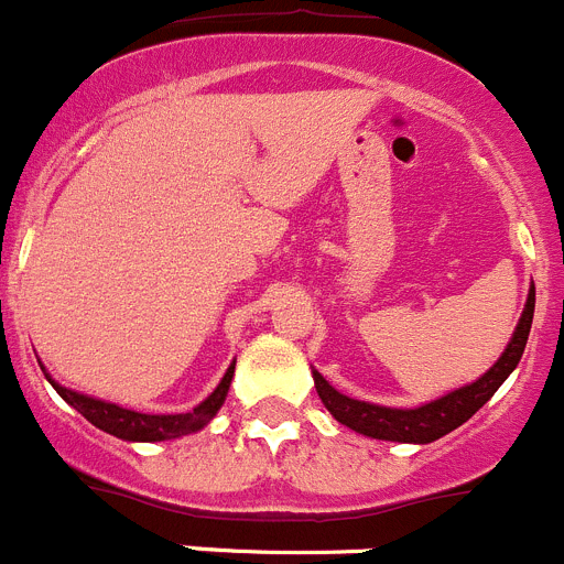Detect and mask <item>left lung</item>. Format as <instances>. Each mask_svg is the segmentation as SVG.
Returning <instances> with one entry per match:
<instances>
[{
  "label": "left lung",
  "instance_id": "8db88e82",
  "mask_svg": "<svg viewBox=\"0 0 564 564\" xmlns=\"http://www.w3.org/2000/svg\"><path fill=\"white\" fill-rule=\"evenodd\" d=\"M531 319H534V286H531L523 317H520L512 341L507 345L501 359L489 367L476 383L456 389V392L445 394V398H440V401L434 403H425V406L420 409H387L376 406V403L354 401V398L336 392L317 370H314V387H317L325 409H328L341 425H347V429L359 431V434L365 436H372V440L420 442V445H425V442L440 440V436L451 434V431L459 429L462 423H467V420L498 392V387L507 381L509 372L518 367L520 356H523L525 341H529Z\"/></svg>",
  "mask_w": 564,
  "mask_h": 564
}]
</instances>
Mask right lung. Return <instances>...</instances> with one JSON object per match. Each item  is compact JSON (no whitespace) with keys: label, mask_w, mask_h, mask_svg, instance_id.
Returning a JSON list of instances; mask_svg holds the SVG:
<instances>
[{"label":"right lung","mask_w":564,"mask_h":564,"mask_svg":"<svg viewBox=\"0 0 564 564\" xmlns=\"http://www.w3.org/2000/svg\"><path fill=\"white\" fill-rule=\"evenodd\" d=\"M234 367H228L225 378L219 381V387L199 403L194 412L186 414H141L130 412V409L116 406V403L97 401V398H86L80 392H72V389L61 387V383L52 381V387L57 389L63 401L68 406H75L88 423H94L97 429L108 431V434L119 436V440L128 442H161V440H175V436H186L192 431H199L203 425H208L214 420V414L219 412V406L225 403V394L230 389V378H234Z\"/></svg>","instance_id":"add662e5"}]
</instances>
